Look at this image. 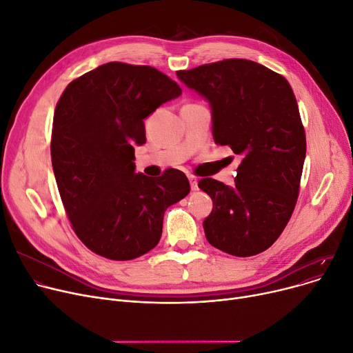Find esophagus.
<instances>
[{
    "mask_svg": "<svg viewBox=\"0 0 353 353\" xmlns=\"http://www.w3.org/2000/svg\"><path fill=\"white\" fill-rule=\"evenodd\" d=\"M189 181H190V188L193 192L199 190V180L194 176H189Z\"/></svg>",
    "mask_w": 353,
    "mask_h": 353,
    "instance_id": "1",
    "label": "esophagus"
}]
</instances>
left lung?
<instances>
[{"label":"left lung","instance_id":"left-lung-1","mask_svg":"<svg viewBox=\"0 0 353 353\" xmlns=\"http://www.w3.org/2000/svg\"><path fill=\"white\" fill-rule=\"evenodd\" d=\"M176 74L209 103L214 143L242 157L233 186L210 177L199 181L213 200L203 221L208 242L239 257L261 253L288 225L306 157L292 87L281 74L240 59Z\"/></svg>","mask_w":353,"mask_h":353}]
</instances>
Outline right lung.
Here are the masks:
<instances>
[{
    "label": "right lung",
    "mask_w": 353,
    "mask_h": 353,
    "mask_svg": "<svg viewBox=\"0 0 353 353\" xmlns=\"http://www.w3.org/2000/svg\"><path fill=\"white\" fill-rule=\"evenodd\" d=\"M181 94L148 65L107 63L71 81L55 107L51 163L72 229L94 253L132 261L157 246L167 208L186 197L189 180L169 169L136 173L144 119Z\"/></svg>",
    "instance_id": "right-lung-1"
}]
</instances>
